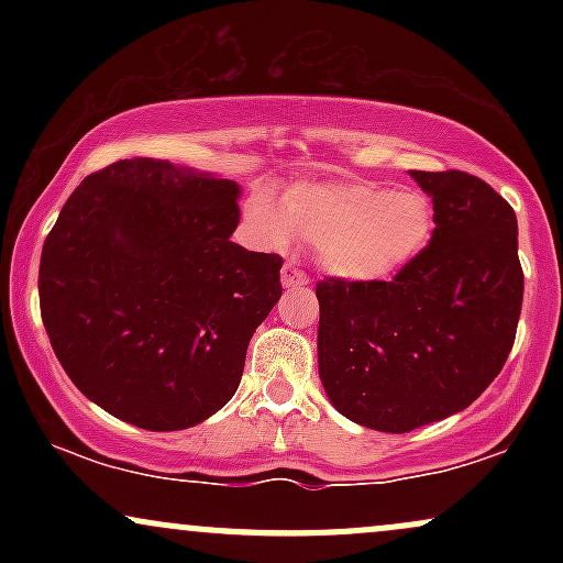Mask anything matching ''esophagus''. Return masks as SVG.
Wrapping results in <instances>:
<instances>
[{"label": "esophagus", "instance_id": "obj_1", "mask_svg": "<svg viewBox=\"0 0 563 563\" xmlns=\"http://www.w3.org/2000/svg\"><path fill=\"white\" fill-rule=\"evenodd\" d=\"M283 286L286 288H301V286H309V275L301 273L296 264H283Z\"/></svg>", "mask_w": 563, "mask_h": 563}]
</instances>
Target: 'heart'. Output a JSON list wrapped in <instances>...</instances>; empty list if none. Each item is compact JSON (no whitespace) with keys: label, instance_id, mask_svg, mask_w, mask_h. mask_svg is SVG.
Segmentation results:
<instances>
[{"label":"heart","instance_id":"obj_1","mask_svg":"<svg viewBox=\"0 0 563 563\" xmlns=\"http://www.w3.org/2000/svg\"><path fill=\"white\" fill-rule=\"evenodd\" d=\"M251 222L267 243L286 249L294 232L318 249V262L341 280H389L423 254L434 206L421 190L376 183H299L283 196L251 200Z\"/></svg>","mask_w":563,"mask_h":563}]
</instances>
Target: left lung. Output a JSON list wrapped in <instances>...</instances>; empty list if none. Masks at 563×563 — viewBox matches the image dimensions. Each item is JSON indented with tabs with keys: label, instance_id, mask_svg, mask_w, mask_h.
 Masks as SVG:
<instances>
[{
	"label": "left lung",
	"instance_id": "obj_1",
	"mask_svg": "<svg viewBox=\"0 0 563 563\" xmlns=\"http://www.w3.org/2000/svg\"><path fill=\"white\" fill-rule=\"evenodd\" d=\"M434 203V232L391 280L325 277L318 365L335 410L407 434L466 410L506 365L525 299L508 200L466 172H410Z\"/></svg>",
	"mask_w": 563,
	"mask_h": 563
}]
</instances>
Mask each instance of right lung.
I'll return each mask as SVG.
<instances>
[{
  "instance_id": "right-lung-1",
  "label": "right lung",
  "mask_w": 563,
  "mask_h": 563,
  "mask_svg": "<svg viewBox=\"0 0 563 563\" xmlns=\"http://www.w3.org/2000/svg\"><path fill=\"white\" fill-rule=\"evenodd\" d=\"M241 187L169 161H115L70 192L38 264V303L84 397L147 431L190 429L241 384L280 299L277 254L232 243Z\"/></svg>"
}]
</instances>
